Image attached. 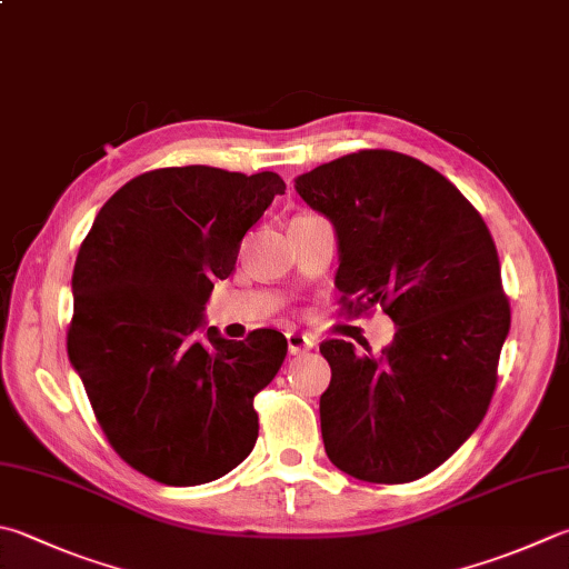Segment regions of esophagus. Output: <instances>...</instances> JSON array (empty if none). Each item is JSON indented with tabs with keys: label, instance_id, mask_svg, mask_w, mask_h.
<instances>
[{
	"label": "esophagus",
	"instance_id": "34e87169",
	"mask_svg": "<svg viewBox=\"0 0 569 569\" xmlns=\"http://www.w3.org/2000/svg\"><path fill=\"white\" fill-rule=\"evenodd\" d=\"M315 347V337L299 335V331H289L287 335V349L289 353H305Z\"/></svg>",
	"mask_w": 569,
	"mask_h": 569
}]
</instances>
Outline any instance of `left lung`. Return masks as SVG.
I'll use <instances>...</instances> for the list:
<instances>
[{"label": "left lung", "mask_w": 569, "mask_h": 569, "mask_svg": "<svg viewBox=\"0 0 569 569\" xmlns=\"http://www.w3.org/2000/svg\"><path fill=\"white\" fill-rule=\"evenodd\" d=\"M295 188L335 224L347 315L381 307L396 325L381 353L319 347L325 451L367 483H411L468 441L496 391L510 329L496 242L451 180L396 151L341 156Z\"/></svg>", "instance_id": "left-lung-1"}]
</instances>
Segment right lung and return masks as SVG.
Segmentation results:
<instances>
[{"instance_id": "right-lung-1", "label": "right lung", "mask_w": 569, "mask_h": 569, "mask_svg": "<svg viewBox=\"0 0 569 569\" xmlns=\"http://www.w3.org/2000/svg\"><path fill=\"white\" fill-rule=\"evenodd\" d=\"M284 188L270 170H148L113 192L81 242L71 367L113 451L158 483H210L254 448V396L280 371L287 339H222L202 309Z\"/></svg>"}]
</instances>
